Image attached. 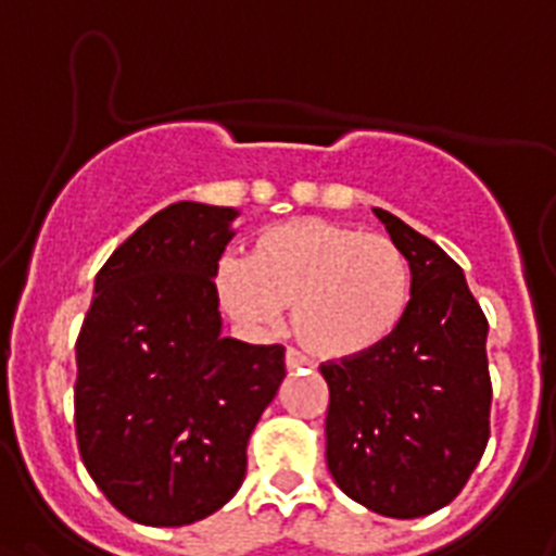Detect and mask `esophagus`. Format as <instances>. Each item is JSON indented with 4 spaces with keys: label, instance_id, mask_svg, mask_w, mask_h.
I'll return each mask as SVG.
<instances>
[{
    "label": "esophagus",
    "instance_id": "1",
    "mask_svg": "<svg viewBox=\"0 0 556 556\" xmlns=\"http://www.w3.org/2000/svg\"><path fill=\"white\" fill-rule=\"evenodd\" d=\"M307 364H311V361H307L302 352H296V350L285 352V366H288V369H302V366H307Z\"/></svg>",
    "mask_w": 556,
    "mask_h": 556
}]
</instances>
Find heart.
Instances as JSON below:
<instances>
[{
    "instance_id": "heart-1",
    "label": "heart",
    "mask_w": 556,
    "mask_h": 556,
    "mask_svg": "<svg viewBox=\"0 0 556 556\" xmlns=\"http://www.w3.org/2000/svg\"><path fill=\"white\" fill-rule=\"evenodd\" d=\"M220 305L240 325L271 327L291 307L296 341L318 358H355L383 344L412 299V263L386 235L296 218L265 229L245 263L224 260Z\"/></svg>"
}]
</instances>
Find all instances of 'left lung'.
<instances>
[{
    "instance_id": "obj_1",
    "label": "left lung",
    "mask_w": 556,
    "mask_h": 556,
    "mask_svg": "<svg viewBox=\"0 0 556 556\" xmlns=\"http://www.w3.org/2000/svg\"><path fill=\"white\" fill-rule=\"evenodd\" d=\"M375 215L412 263V299L383 344L321 364L327 467L352 501L405 520L451 504L484 456L490 325L445 251L392 212Z\"/></svg>"
}]
</instances>
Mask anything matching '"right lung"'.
I'll use <instances>...</instances> for the list:
<instances>
[{
    "label": "right lung",
    "instance_id": "right-lung-1",
    "mask_svg": "<svg viewBox=\"0 0 556 556\" xmlns=\"http://www.w3.org/2000/svg\"><path fill=\"white\" fill-rule=\"evenodd\" d=\"M229 206L178 201L100 268L77 336L75 433L125 518L187 526L245 479V445L285 378V346L220 336Z\"/></svg>",
    "mask_w": 556,
    "mask_h": 556
}]
</instances>
